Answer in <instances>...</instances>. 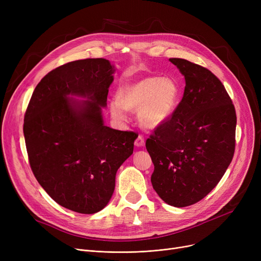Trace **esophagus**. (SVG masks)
Wrapping results in <instances>:
<instances>
[{"label":"esophagus","instance_id":"obj_1","mask_svg":"<svg viewBox=\"0 0 261 261\" xmlns=\"http://www.w3.org/2000/svg\"><path fill=\"white\" fill-rule=\"evenodd\" d=\"M135 145L138 146V147H141V146H144L145 145V139L143 138V135H139L138 138H136V140H135Z\"/></svg>","mask_w":261,"mask_h":261}]
</instances>
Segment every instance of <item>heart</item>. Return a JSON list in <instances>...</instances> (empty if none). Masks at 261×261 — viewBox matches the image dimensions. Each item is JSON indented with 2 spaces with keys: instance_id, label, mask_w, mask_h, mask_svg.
Wrapping results in <instances>:
<instances>
[{
  "instance_id": "obj_1",
  "label": "heart",
  "mask_w": 261,
  "mask_h": 261,
  "mask_svg": "<svg viewBox=\"0 0 261 261\" xmlns=\"http://www.w3.org/2000/svg\"><path fill=\"white\" fill-rule=\"evenodd\" d=\"M180 99V87L172 78L148 76L127 82L117 90V100L110 105L114 118L123 120L125 111H139L140 123L155 129L172 115Z\"/></svg>"
}]
</instances>
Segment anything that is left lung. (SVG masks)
Instances as JSON below:
<instances>
[{
	"label": "left lung",
	"instance_id": "1",
	"mask_svg": "<svg viewBox=\"0 0 261 261\" xmlns=\"http://www.w3.org/2000/svg\"><path fill=\"white\" fill-rule=\"evenodd\" d=\"M184 75L182 100L146 141L160 198L175 207L206 197L222 179L235 152L236 111L222 82L206 67L170 58Z\"/></svg>",
	"mask_w": 261,
	"mask_h": 261
}]
</instances>
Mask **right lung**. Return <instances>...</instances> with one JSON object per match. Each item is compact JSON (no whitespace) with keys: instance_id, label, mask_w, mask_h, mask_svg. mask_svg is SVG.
Instances as JSON below:
<instances>
[{"instance_id":"obj_1","label":"right lung","mask_w":261,"mask_h":261,"mask_svg":"<svg viewBox=\"0 0 261 261\" xmlns=\"http://www.w3.org/2000/svg\"><path fill=\"white\" fill-rule=\"evenodd\" d=\"M113 73L102 58L60 65L37 85L24 115L26 150L37 181L54 201L79 214L106 206L117 169L133 153L135 132L103 125L101 107ZM68 94L90 100L73 102Z\"/></svg>"}]
</instances>
